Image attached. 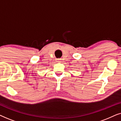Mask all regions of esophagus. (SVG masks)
I'll return each mask as SVG.
<instances>
[{"label":"esophagus","instance_id":"obj_1","mask_svg":"<svg viewBox=\"0 0 121 121\" xmlns=\"http://www.w3.org/2000/svg\"><path fill=\"white\" fill-rule=\"evenodd\" d=\"M60 60H61V59H57V61H58V62H60Z\"/></svg>","mask_w":121,"mask_h":121}]
</instances>
